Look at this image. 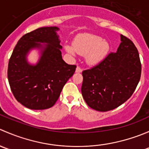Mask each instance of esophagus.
<instances>
[{
    "label": "esophagus",
    "instance_id": "obj_1",
    "mask_svg": "<svg viewBox=\"0 0 149 149\" xmlns=\"http://www.w3.org/2000/svg\"><path fill=\"white\" fill-rule=\"evenodd\" d=\"M82 68L81 67H79V66H77V68H76V73H81L82 72Z\"/></svg>",
    "mask_w": 149,
    "mask_h": 149
}]
</instances>
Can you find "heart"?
<instances>
[{
    "instance_id": "1",
    "label": "heart",
    "mask_w": 149,
    "mask_h": 149,
    "mask_svg": "<svg viewBox=\"0 0 149 149\" xmlns=\"http://www.w3.org/2000/svg\"><path fill=\"white\" fill-rule=\"evenodd\" d=\"M73 47L66 45L65 50L70 54L75 51L81 55H86V61L90 65L101 62L109 52V46L101 37L92 34H84L74 40Z\"/></svg>"
}]
</instances>
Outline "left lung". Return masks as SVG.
I'll return each instance as SVG.
<instances>
[{
  "label": "left lung",
  "mask_w": 149,
  "mask_h": 149,
  "mask_svg": "<svg viewBox=\"0 0 149 149\" xmlns=\"http://www.w3.org/2000/svg\"><path fill=\"white\" fill-rule=\"evenodd\" d=\"M116 52L82 72L81 93L92 109L107 112L118 107L132 96L141 75L139 51L133 42L120 35Z\"/></svg>",
  "instance_id": "1"
}]
</instances>
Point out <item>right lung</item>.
Returning a JSON list of instances; mask_svg holds the SVG:
<instances>
[{
	"label": "right lung",
	"instance_id": "add662e5",
	"mask_svg": "<svg viewBox=\"0 0 149 149\" xmlns=\"http://www.w3.org/2000/svg\"><path fill=\"white\" fill-rule=\"evenodd\" d=\"M58 30L56 26H47L24 34L9 59L8 79L10 89L16 100L29 109L52 107L76 70V65H68L63 60L62 46L56 32ZM34 48L40 49L41 56L36 65H31L26 55Z\"/></svg>",
	"mask_w": 149,
	"mask_h": 149
}]
</instances>
